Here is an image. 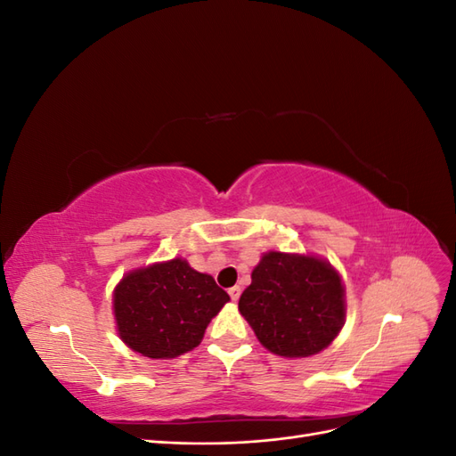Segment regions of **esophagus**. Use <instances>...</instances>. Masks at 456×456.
Instances as JSON below:
<instances>
[{
    "instance_id": "34e87169",
    "label": "esophagus",
    "mask_w": 456,
    "mask_h": 456,
    "mask_svg": "<svg viewBox=\"0 0 456 456\" xmlns=\"http://www.w3.org/2000/svg\"><path fill=\"white\" fill-rule=\"evenodd\" d=\"M228 295H230V298L233 300V302H236L238 298H240V295H241V289L236 285V287H230L228 289Z\"/></svg>"
}]
</instances>
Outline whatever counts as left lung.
Instances as JSON below:
<instances>
[{"mask_svg":"<svg viewBox=\"0 0 456 456\" xmlns=\"http://www.w3.org/2000/svg\"><path fill=\"white\" fill-rule=\"evenodd\" d=\"M240 312L270 352L308 357L327 348L342 329L344 287L322 258L270 251L253 270Z\"/></svg>","mask_w":456,"mask_h":456,"instance_id":"1","label":"left lung"}]
</instances>
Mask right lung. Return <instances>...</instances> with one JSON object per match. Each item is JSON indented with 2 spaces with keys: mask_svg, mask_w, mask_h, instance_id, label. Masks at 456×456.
<instances>
[{
  "mask_svg": "<svg viewBox=\"0 0 456 456\" xmlns=\"http://www.w3.org/2000/svg\"><path fill=\"white\" fill-rule=\"evenodd\" d=\"M228 300L211 275L183 258L151 265L127 273L116 287L118 333L134 352L167 360L194 350Z\"/></svg>",
  "mask_w": 456,
  "mask_h": 456,
  "instance_id": "add662e5",
  "label": "right lung"
}]
</instances>
